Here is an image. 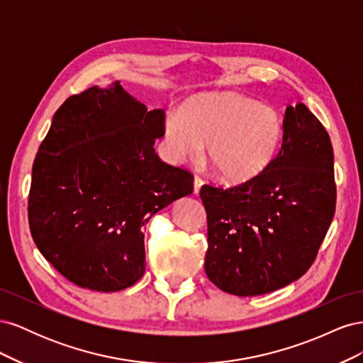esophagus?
Masks as SVG:
<instances>
[{
    "instance_id": "esophagus-1",
    "label": "esophagus",
    "mask_w": 363,
    "mask_h": 363,
    "mask_svg": "<svg viewBox=\"0 0 363 363\" xmlns=\"http://www.w3.org/2000/svg\"><path fill=\"white\" fill-rule=\"evenodd\" d=\"M201 186H203V180L200 177H195L194 179V194H199L200 189H201Z\"/></svg>"
}]
</instances>
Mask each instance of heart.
<instances>
[{"label": "heart", "mask_w": 363, "mask_h": 363, "mask_svg": "<svg viewBox=\"0 0 363 363\" xmlns=\"http://www.w3.org/2000/svg\"><path fill=\"white\" fill-rule=\"evenodd\" d=\"M164 157L174 164L206 156L227 183H247L276 160L284 123L276 108L235 92L194 96L163 119Z\"/></svg>", "instance_id": "heart-1"}]
</instances>
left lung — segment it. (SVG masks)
<instances>
[{
	"label": "left lung",
	"instance_id": "8db88e82",
	"mask_svg": "<svg viewBox=\"0 0 363 363\" xmlns=\"http://www.w3.org/2000/svg\"><path fill=\"white\" fill-rule=\"evenodd\" d=\"M284 139L271 167L235 188L204 184L208 280L238 296L262 295L311 268L336 207L333 147L303 103L284 112Z\"/></svg>",
	"mask_w": 363,
	"mask_h": 363
}]
</instances>
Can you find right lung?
<instances>
[{
	"label": "right lung",
	"instance_id": "1",
	"mask_svg": "<svg viewBox=\"0 0 363 363\" xmlns=\"http://www.w3.org/2000/svg\"><path fill=\"white\" fill-rule=\"evenodd\" d=\"M163 119L119 82L72 95L54 113L33 163L28 224L42 256L77 286L135 284L150 218L192 194V174L156 155Z\"/></svg>",
	"mask_w": 363,
	"mask_h": 363
}]
</instances>
